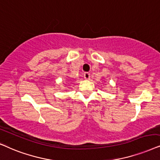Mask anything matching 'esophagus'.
<instances>
[{"label":"esophagus","mask_w":160,"mask_h":160,"mask_svg":"<svg viewBox=\"0 0 160 160\" xmlns=\"http://www.w3.org/2000/svg\"><path fill=\"white\" fill-rule=\"evenodd\" d=\"M90 73H88V72H85L84 73V78L85 79H86V80H88L89 78H90Z\"/></svg>","instance_id":"obj_1"}]
</instances>
